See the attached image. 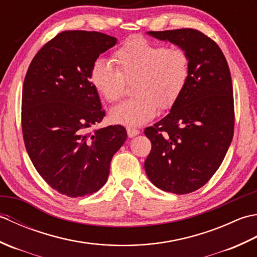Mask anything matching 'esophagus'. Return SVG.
<instances>
[{
    "label": "esophagus",
    "instance_id": "1",
    "mask_svg": "<svg viewBox=\"0 0 257 257\" xmlns=\"http://www.w3.org/2000/svg\"><path fill=\"white\" fill-rule=\"evenodd\" d=\"M127 134H128V137L129 138H133L136 137V136H138L140 134V132L138 129L133 128V127H127Z\"/></svg>",
    "mask_w": 257,
    "mask_h": 257
}]
</instances>
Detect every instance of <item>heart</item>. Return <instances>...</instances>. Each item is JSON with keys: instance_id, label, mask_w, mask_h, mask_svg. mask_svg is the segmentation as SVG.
I'll return each mask as SVG.
<instances>
[{"instance_id": "b5f03b06", "label": "heart", "mask_w": 257, "mask_h": 257, "mask_svg": "<svg viewBox=\"0 0 257 257\" xmlns=\"http://www.w3.org/2000/svg\"><path fill=\"white\" fill-rule=\"evenodd\" d=\"M116 67L97 58L90 68L96 90L109 102L122 97L124 80L133 81L136 97L113 107L109 117L114 123L138 127L161 110L171 108L181 96L190 76V58L183 48L157 45L146 38H128L113 53Z\"/></svg>"}]
</instances>
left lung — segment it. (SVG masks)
I'll return each instance as SVG.
<instances>
[{
    "mask_svg": "<svg viewBox=\"0 0 257 257\" xmlns=\"http://www.w3.org/2000/svg\"><path fill=\"white\" fill-rule=\"evenodd\" d=\"M188 53L189 80L171 110L145 129L151 151L145 170L156 187L176 194L200 189L220 168L234 133L230 68L216 43L200 31L147 33Z\"/></svg>",
    "mask_w": 257,
    "mask_h": 257,
    "instance_id": "8db88e82",
    "label": "left lung"
}]
</instances>
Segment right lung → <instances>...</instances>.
Segmentation results:
<instances>
[{
	"label": "right lung",
	"instance_id": "add662e5",
	"mask_svg": "<svg viewBox=\"0 0 257 257\" xmlns=\"http://www.w3.org/2000/svg\"><path fill=\"white\" fill-rule=\"evenodd\" d=\"M117 38L99 32L65 31L33 58L22 94V130L40 176L69 198L97 192L113 155L127 139L120 124L95 129L105 117L90 68Z\"/></svg>",
	"mask_w": 257,
	"mask_h": 257
}]
</instances>
